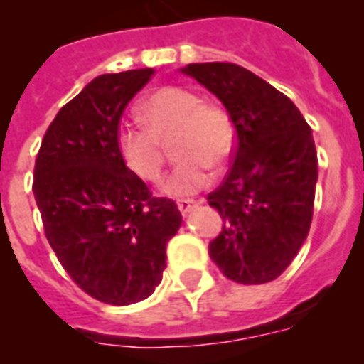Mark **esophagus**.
Segmentation results:
<instances>
[{"label":"esophagus","mask_w":364,"mask_h":364,"mask_svg":"<svg viewBox=\"0 0 364 364\" xmlns=\"http://www.w3.org/2000/svg\"><path fill=\"white\" fill-rule=\"evenodd\" d=\"M196 205H198V202H196V200H187V198L177 200V208H179V211H181L183 215H187L188 211H193Z\"/></svg>","instance_id":"obj_1"}]
</instances>
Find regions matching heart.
Returning a JSON list of instances; mask_svg holds the SVG:
<instances>
[{
    "label": "heart",
    "mask_w": 364,
    "mask_h": 364,
    "mask_svg": "<svg viewBox=\"0 0 364 364\" xmlns=\"http://www.w3.org/2000/svg\"><path fill=\"white\" fill-rule=\"evenodd\" d=\"M145 126L122 124L117 149L126 168L143 181H156L164 166V147L173 137V153L181 162L162 183L170 196H191L210 183L208 166L221 168L236 143L234 124L223 107L202 102L194 90L164 87L139 104Z\"/></svg>",
    "instance_id": "b5f03b06"
}]
</instances>
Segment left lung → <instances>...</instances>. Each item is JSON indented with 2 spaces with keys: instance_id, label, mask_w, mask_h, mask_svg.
I'll return each instance as SVG.
<instances>
[{
  "instance_id": "1",
  "label": "left lung",
  "mask_w": 364,
  "mask_h": 364,
  "mask_svg": "<svg viewBox=\"0 0 364 364\" xmlns=\"http://www.w3.org/2000/svg\"><path fill=\"white\" fill-rule=\"evenodd\" d=\"M227 107L236 128L234 162L208 194L225 221L210 257L236 283L260 285L282 276L310 232L317 153L299 107L249 70L230 62L188 64Z\"/></svg>"
}]
</instances>
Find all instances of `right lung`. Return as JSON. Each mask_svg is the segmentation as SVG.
<instances>
[{"label": "right lung", "instance_id": "add662e5", "mask_svg": "<svg viewBox=\"0 0 364 364\" xmlns=\"http://www.w3.org/2000/svg\"><path fill=\"white\" fill-rule=\"evenodd\" d=\"M154 70L96 77L54 117L33 170V196L60 264L92 299L126 306L151 296L166 243L181 227L173 200L156 198L122 162L117 130Z\"/></svg>", "mask_w": 364, "mask_h": 364}]
</instances>
